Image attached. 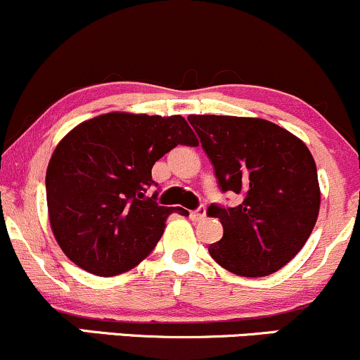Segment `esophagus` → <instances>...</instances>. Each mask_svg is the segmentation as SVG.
<instances>
[{
  "mask_svg": "<svg viewBox=\"0 0 360 360\" xmlns=\"http://www.w3.org/2000/svg\"><path fill=\"white\" fill-rule=\"evenodd\" d=\"M205 212H207V209H205V205H199V207H197L195 211L191 212V219H192V221H200V219H204Z\"/></svg>",
  "mask_w": 360,
  "mask_h": 360,
  "instance_id": "esophagus-1",
  "label": "esophagus"
}]
</instances>
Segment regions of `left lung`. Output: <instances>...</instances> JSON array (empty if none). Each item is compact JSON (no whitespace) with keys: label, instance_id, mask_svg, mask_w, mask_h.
<instances>
[{"label":"left lung","instance_id":"1","mask_svg":"<svg viewBox=\"0 0 360 360\" xmlns=\"http://www.w3.org/2000/svg\"><path fill=\"white\" fill-rule=\"evenodd\" d=\"M221 192L234 207L211 204L223 238L209 246L221 267L243 277L277 272L308 241L320 211L316 165L301 139L264 119L191 115Z\"/></svg>","mask_w":360,"mask_h":360}]
</instances>
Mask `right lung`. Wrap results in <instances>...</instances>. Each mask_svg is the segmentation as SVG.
<instances>
[{
    "label": "right lung",
    "instance_id": "add662e5",
    "mask_svg": "<svg viewBox=\"0 0 360 360\" xmlns=\"http://www.w3.org/2000/svg\"><path fill=\"white\" fill-rule=\"evenodd\" d=\"M179 144L197 146L184 117L112 114L79 124L56 148L46 175L51 228L86 272L112 277L153 252L165 221L181 207L148 197L151 168Z\"/></svg>",
    "mask_w": 360,
    "mask_h": 360
}]
</instances>
